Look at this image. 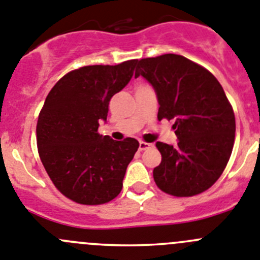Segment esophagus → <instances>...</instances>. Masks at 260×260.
Here are the masks:
<instances>
[{"label":"esophagus","mask_w":260,"mask_h":260,"mask_svg":"<svg viewBox=\"0 0 260 260\" xmlns=\"http://www.w3.org/2000/svg\"><path fill=\"white\" fill-rule=\"evenodd\" d=\"M152 146H154V145H152V144H147V142H144V141H141V142H140V147H138V149L141 150V151H144V150L151 149Z\"/></svg>","instance_id":"34e87169"}]
</instances>
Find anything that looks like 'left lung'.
<instances>
[{"label":"left lung","mask_w":260,"mask_h":260,"mask_svg":"<svg viewBox=\"0 0 260 260\" xmlns=\"http://www.w3.org/2000/svg\"><path fill=\"white\" fill-rule=\"evenodd\" d=\"M155 89L157 119H174L176 146L156 142L161 163L154 168L157 187L178 198L198 195L214 185L229 163L235 142V114L214 75L174 53L138 61Z\"/></svg>","instance_id":"left-lung-1"}]
</instances>
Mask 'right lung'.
<instances>
[{
  "mask_svg": "<svg viewBox=\"0 0 260 260\" xmlns=\"http://www.w3.org/2000/svg\"><path fill=\"white\" fill-rule=\"evenodd\" d=\"M136 64L128 60L79 68L65 74L46 97L37 122L41 161L55 187L75 203L100 205L122 191L140 144L100 135L99 123L106 122L111 97L127 86Z\"/></svg>",
  "mask_w": 260,
  "mask_h": 260,
  "instance_id": "1",
  "label": "right lung"
}]
</instances>
